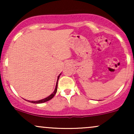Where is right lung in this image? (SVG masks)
<instances>
[{
	"label": "right lung",
	"instance_id": "add662e5",
	"mask_svg": "<svg viewBox=\"0 0 134 134\" xmlns=\"http://www.w3.org/2000/svg\"><path fill=\"white\" fill-rule=\"evenodd\" d=\"M60 73L59 74V76H58V78H57V83H56V86H55V90L50 95V96H48V97H47V98H44V99H40V100H38V101H28L27 100V101H29V102L30 103H36V104H39V103H44V102H47V101L50 100V99H52V98H53V96H55V94H56L57 91V84H58V79H59L60 77V76L61 75ZM26 100V99H25Z\"/></svg>",
	"mask_w": 134,
	"mask_h": 134
}]
</instances>
